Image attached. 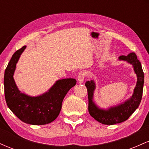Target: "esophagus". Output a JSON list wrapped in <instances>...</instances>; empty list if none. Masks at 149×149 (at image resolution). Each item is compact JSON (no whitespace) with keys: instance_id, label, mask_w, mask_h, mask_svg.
<instances>
[{"instance_id":"obj_1","label":"esophagus","mask_w":149,"mask_h":149,"mask_svg":"<svg viewBox=\"0 0 149 149\" xmlns=\"http://www.w3.org/2000/svg\"><path fill=\"white\" fill-rule=\"evenodd\" d=\"M85 76H86V74H85V73L84 71H81V72H80L78 73V82H79L80 83H83V81H84L85 78Z\"/></svg>"}]
</instances>
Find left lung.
Returning <instances> with one entry per match:
<instances>
[{
    "label": "left lung",
    "instance_id": "obj_1",
    "mask_svg": "<svg viewBox=\"0 0 149 149\" xmlns=\"http://www.w3.org/2000/svg\"><path fill=\"white\" fill-rule=\"evenodd\" d=\"M119 59L127 61L132 64L134 72L137 76V82L134 93L130 100L117 107H111L108 110L101 109L95 105L92 100L94 90L95 89V83L93 80L85 83V86L88 89V111L92 117L104 125H115L125 121L137 109L142 98L144 75L141 62L137 59L136 54L131 52L127 56H120Z\"/></svg>",
    "mask_w": 149,
    "mask_h": 149
}]
</instances>
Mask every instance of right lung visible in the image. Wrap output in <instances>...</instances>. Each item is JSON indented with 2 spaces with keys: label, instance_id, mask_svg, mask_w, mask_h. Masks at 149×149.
<instances>
[{
  "label": "right lung",
  "instance_id": "add662e5",
  "mask_svg": "<svg viewBox=\"0 0 149 149\" xmlns=\"http://www.w3.org/2000/svg\"><path fill=\"white\" fill-rule=\"evenodd\" d=\"M26 46L14 53L5 71L4 91L8 107L19 119L27 124L45 125L52 122L60 113L63 100L76 84L73 78L59 80L50 90L38 97H29L20 92L15 83L16 64Z\"/></svg>",
  "mask_w": 149,
  "mask_h": 149
}]
</instances>
